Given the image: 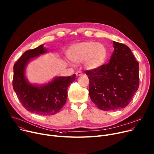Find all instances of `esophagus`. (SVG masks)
<instances>
[{
	"mask_svg": "<svg viewBox=\"0 0 154 154\" xmlns=\"http://www.w3.org/2000/svg\"><path fill=\"white\" fill-rule=\"evenodd\" d=\"M76 75L77 76H80L82 75V73L81 72V71H78V72H76Z\"/></svg>",
	"mask_w": 154,
	"mask_h": 154,
	"instance_id": "esophagus-1",
	"label": "esophagus"
}]
</instances>
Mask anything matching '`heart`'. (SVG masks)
<instances>
[{
    "label": "heart",
    "instance_id": "heart-1",
    "mask_svg": "<svg viewBox=\"0 0 154 154\" xmlns=\"http://www.w3.org/2000/svg\"><path fill=\"white\" fill-rule=\"evenodd\" d=\"M67 55L71 61L78 63L84 62L85 66L89 69H96L104 63L107 51L102 43L86 41L71 46Z\"/></svg>",
    "mask_w": 154,
    "mask_h": 154
}]
</instances>
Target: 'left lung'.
I'll return each instance as SVG.
<instances>
[{
	"mask_svg": "<svg viewBox=\"0 0 154 154\" xmlns=\"http://www.w3.org/2000/svg\"><path fill=\"white\" fill-rule=\"evenodd\" d=\"M113 44L114 51L109 62L86 72L90 98L104 111L125 108L139 86V63L131 49L120 42Z\"/></svg>",
	"mask_w": 154,
	"mask_h": 154,
	"instance_id": "8db88e82",
	"label": "left lung"
}]
</instances>
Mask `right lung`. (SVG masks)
Returning a JSON list of instances; mask_svg holds the SVG:
<instances>
[{
  "mask_svg": "<svg viewBox=\"0 0 154 154\" xmlns=\"http://www.w3.org/2000/svg\"><path fill=\"white\" fill-rule=\"evenodd\" d=\"M47 53L44 44L26 51L14 66L13 88L22 105L28 111L39 115H54L62 109L67 99V89L76 78L57 76L48 83L42 85L30 83L25 76L28 63L34 57Z\"/></svg>",
  "mask_w": 154,
  "mask_h": 154,
  "instance_id": "add662e5",
  "label": "right lung"
}]
</instances>
